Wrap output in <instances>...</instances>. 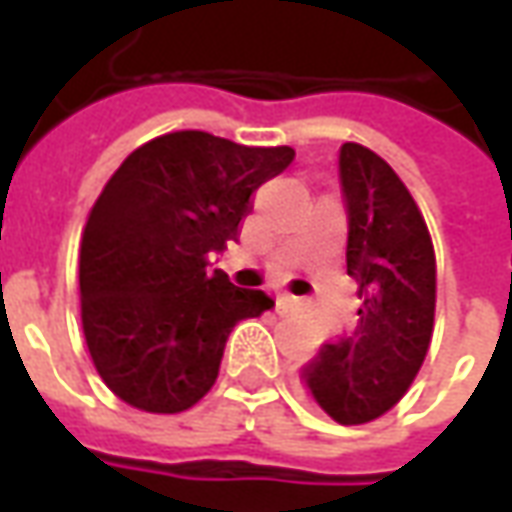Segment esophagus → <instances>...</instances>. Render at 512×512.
I'll return each mask as SVG.
<instances>
[{"mask_svg": "<svg viewBox=\"0 0 512 512\" xmlns=\"http://www.w3.org/2000/svg\"><path fill=\"white\" fill-rule=\"evenodd\" d=\"M279 301H285V304H288V301H299V299H296L293 293H279Z\"/></svg>", "mask_w": 512, "mask_h": 512, "instance_id": "1", "label": "esophagus"}]
</instances>
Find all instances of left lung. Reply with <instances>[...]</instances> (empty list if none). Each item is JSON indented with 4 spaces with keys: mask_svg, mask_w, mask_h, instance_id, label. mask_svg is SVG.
Masks as SVG:
<instances>
[{
    "mask_svg": "<svg viewBox=\"0 0 512 512\" xmlns=\"http://www.w3.org/2000/svg\"><path fill=\"white\" fill-rule=\"evenodd\" d=\"M348 213V277L356 279L354 332L321 345L301 386L326 417L362 425L406 395L428 354L436 310V255L417 202L370 147H340Z\"/></svg>",
    "mask_w": 512,
    "mask_h": 512,
    "instance_id": "8db88e82",
    "label": "left lung"
}]
</instances>
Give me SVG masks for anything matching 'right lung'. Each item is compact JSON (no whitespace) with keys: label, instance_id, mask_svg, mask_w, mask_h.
Listing matches in <instances>:
<instances>
[{"label":"right lung","instance_id":"right-lung-1","mask_svg":"<svg viewBox=\"0 0 512 512\" xmlns=\"http://www.w3.org/2000/svg\"><path fill=\"white\" fill-rule=\"evenodd\" d=\"M293 147L175 131L136 147L95 200L82 246V326L95 370L128 406L178 414L208 395L233 326L274 307L208 257L238 241L249 200Z\"/></svg>","mask_w":512,"mask_h":512}]
</instances>
